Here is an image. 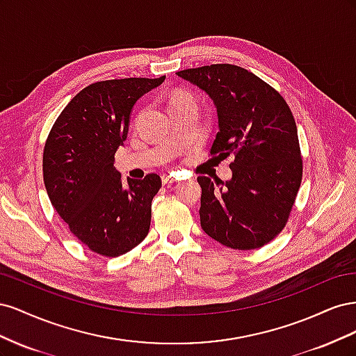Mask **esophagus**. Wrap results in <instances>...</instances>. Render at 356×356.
Masks as SVG:
<instances>
[{
  "label": "esophagus",
  "instance_id": "34e87169",
  "mask_svg": "<svg viewBox=\"0 0 356 356\" xmlns=\"http://www.w3.org/2000/svg\"><path fill=\"white\" fill-rule=\"evenodd\" d=\"M177 181V178L172 175V174H163L161 175V182H163V184H170V182H175Z\"/></svg>",
  "mask_w": 356,
  "mask_h": 356
}]
</instances>
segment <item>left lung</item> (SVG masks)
Here are the masks:
<instances>
[{
  "mask_svg": "<svg viewBox=\"0 0 356 356\" xmlns=\"http://www.w3.org/2000/svg\"><path fill=\"white\" fill-rule=\"evenodd\" d=\"M178 77L212 99L218 134L211 154L234 160L232 179L199 177L200 225L233 250H255L285 227L301 184L303 163L288 104L255 74L230 63L191 68Z\"/></svg>",
  "mask_w": 356,
  "mask_h": 356,
  "instance_id": "1",
  "label": "left lung"
}]
</instances>
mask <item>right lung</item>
<instances>
[{"label":"right lung","instance_id":"1","mask_svg":"<svg viewBox=\"0 0 356 356\" xmlns=\"http://www.w3.org/2000/svg\"><path fill=\"white\" fill-rule=\"evenodd\" d=\"M163 81L165 75L93 83L74 96L49 134L42 177L50 202L75 238L99 255H122L148 234L161 179L148 174L123 184L114 154L136 101Z\"/></svg>","mask_w":356,"mask_h":356}]
</instances>
